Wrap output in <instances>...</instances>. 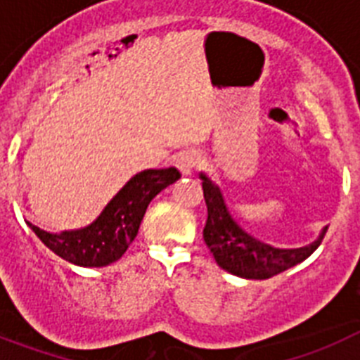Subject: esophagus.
I'll return each mask as SVG.
<instances>
[{
    "mask_svg": "<svg viewBox=\"0 0 360 360\" xmlns=\"http://www.w3.org/2000/svg\"><path fill=\"white\" fill-rule=\"evenodd\" d=\"M198 165H199V155L195 152H183L179 157H177V161H175V166L179 168V172L183 175L192 174Z\"/></svg>",
    "mask_w": 360,
    "mask_h": 360,
    "instance_id": "1",
    "label": "esophagus"
}]
</instances>
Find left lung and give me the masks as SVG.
<instances>
[{
  "mask_svg": "<svg viewBox=\"0 0 360 360\" xmlns=\"http://www.w3.org/2000/svg\"><path fill=\"white\" fill-rule=\"evenodd\" d=\"M199 179L203 181L205 203L208 208L207 225L203 231L205 243L212 252L216 264L225 269L226 273L247 280H267L302 264L324 240L328 226L322 229L311 245L300 249H278L256 240L234 219L221 188L205 174H199Z\"/></svg>",
  "mask_w": 360,
  "mask_h": 360,
  "instance_id": "obj_1",
  "label": "left lung"
}]
</instances>
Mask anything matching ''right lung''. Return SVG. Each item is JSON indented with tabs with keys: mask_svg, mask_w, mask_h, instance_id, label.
<instances>
[{
	"mask_svg": "<svg viewBox=\"0 0 360 360\" xmlns=\"http://www.w3.org/2000/svg\"><path fill=\"white\" fill-rule=\"evenodd\" d=\"M179 177L181 174L174 166L162 170L139 172L113 195L91 225L78 231L53 234L29 221L27 225L47 249L69 264L80 267H105L122 258L131 245L150 201Z\"/></svg>",
	"mask_w": 360,
	"mask_h": 360,
	"instance_id": "add662e5",
	"label": "right lung"
}]
</instances>
